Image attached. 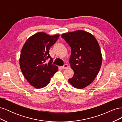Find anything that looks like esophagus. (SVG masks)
<instances>
[{
  "instance_id": "esophagus-1",
  "label": "esophagus",
  "mask_w": 122,
  "mask_h": 122,
  "mask_svg": "<svg viewBox=\"0 0 122 122\" xmlns=\"http://www.w3.org/2000/svg\"><path fill=\"white\" fill-rule=\"evenodd\" d=\"M62 69H66L69 68V65L68 64H65L63 66H62L61 67Z\"/></svg>"
}]
</instances>
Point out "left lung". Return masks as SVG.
I'll use <instances>...</instances> for the list:
<instances>
[{
    "mask_svg": "<svg viewBox=\"0 0 122 122\" xmlns=\"http://www.w3.org/2000/svg\"><path fill=\"white\" fill-rule=\"evenodd\" d=\"M61 37L71 48L70 63L74 75L69 82L76 88H85L94 80L102 65L98 42L91 33L82 30L64 33Z\"/></svg>",
    "mask_w": 122,
    "mask_h": 122,
    "instance_id": "8db88e82",
    "label": "left lung"
}]
</instances>
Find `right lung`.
Here are the masks:
<instances>
[{
  "label": "right lung",
  "instance_id": "right-lung-1",
  "mask_svg": "<svg viewBox=\"0 0 122 122\" xmlns=\"http://www.w3.org/2000/svg\"><path fill=\"white\" fill-rule=\"evenodd\" d=\"M59 36L43 32L36 33L26 40L22 48L19 59L21 70L27 81L36 88L46 86L58 71L57 66L52 64L49 51ZM48 59L50 60L48 62Z\"/></svg>",
  "mask_w": 122,
  "mask_h": 122
}]
</instances>
